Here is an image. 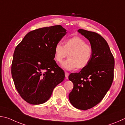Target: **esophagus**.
I'll list each match as a JSON object with an SVG mask.
<instances>
[{"label": "esophagus", "mask_w": 125, "mask_h": 125, "mask_svg": "<svg viewBox=\"0 0 125 125\" xmlns=\"http://www.w3.org/2000/svg\"><path fill=\"white\" fill-rule=\"evenodd\" d=\"M65 77H66V79H67V78H68V76L69 75V73H67V72H65Z\"/></svg>", "instance_id": "34e87169"}]
</instances>
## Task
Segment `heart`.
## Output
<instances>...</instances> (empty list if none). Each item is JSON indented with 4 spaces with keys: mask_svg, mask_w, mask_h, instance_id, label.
Here are the masks:
<instances>
[{
    "mask_svg": "<svg viewBox=\"0 0 125 125\" xmlns=\"http://www.w3.org/2000/svg\"><path fill=\"white\" fill-rule=\"evenodd\" d=\"M54 59L61 62L65 58L69 59L61 64V66L67 70L77 68L82 70L88 66L92 56V48L86 41L78 36L67 39L64 45L56 44L54 49ZM69 56H68V55Z\"/></svg>",
    "mask_w": 125,
    "mask_h": 125,
    "instance_id": "1",
    "label": "heart"
}]
</instances>
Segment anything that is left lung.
<instances>
[{
	"label": "left lung",
	"instance_id": "8db88e82",
	"mask_svg": "<svg viewBox=\"0 0 125 125\" xmlns=\"http://www.w3.org/2000/svg\"><path fill=\"white\" fill-rule=\"evenodd\" d=\"M78 32L90 42L92 56L86 68L69 75L73 88L69 98L75 108L86 110L99 103L110 89L115 61L108 43L100 34L83 29Z\"/></svg>",
	"mask_w": 125,
	"mask_h": 125
}]
</instances>
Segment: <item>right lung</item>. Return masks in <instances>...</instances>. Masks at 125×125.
<instances>
[{
    "label": "right lung",
    "instance_id": "1",
    "mask_svg": "<svg viewBox=\"0 0 125 125\" xmlns=\"http://www.w3.org/2000/svg\"><path fill=\"white\" fill-rule=\"evenodd\" d=\"M66 33L61 25L38 28L28 32L15 48L12 77L19 94L28 103H44L64 81V72L54 60V49Z\"/></svg>",
    "mask_w": 125,
    "mask_h": 125
}]
</instances>
